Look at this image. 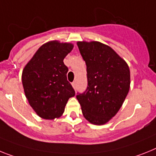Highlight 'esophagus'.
Wrapping results in <instances>:
<instances>
[{
  "label": "esophagus",
  "instance_id": "34e87169",
  "mask_svg": "<svg viewBox=\"0 0 156 156\" xmlns=\"http://www.w3.org/2000/svg\"><path fill=\"white\" fill-rule=\"evenodd\" d=\"M71 85H72V86H73V88H74V90H76V82H72Z\"/></svg>",
  "mask_w": 156,
  "mask_h": 156
}]
</instances>
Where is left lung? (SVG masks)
Returning <instances> with one entry per match:
<instances>
[{
  "mask_svg": "<svg viewBox=\"0 0 156 156\" xmlns=\"http://www.w3.org/2000/svg\"><path fill=\"white\" fill-rule=\"evenodd\" d=\"M77 45L86 64L88 86L76 98L89 122L105 125L118 112L129 94V65L112 48L101 42L78 41Z\"/></svg>",
  "mask_w": 156,
  "mask_h": 156,
  "instance_id": "8db88e82",
  "label": "left lung"
}]
</instances>
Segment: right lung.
I'll return each instance as SVG.
<instances>
[{"mask_svg":"<svg viewBox=\"0 0 156 156\" xmlns=\"http://www.w3.org/2000/svg\"><path fill=\"white\" fill-rule=\"evenodd\" d=\"M74 48L71 43L51 40L43 44L22 71L26 98L38 116L54 120L62 116L69 98L75 95L67 81L63 59Z\"/></svg>","mask_w":156,"mask_h":156,"instance_id":"1","label":"right lung"}]
</instances>
